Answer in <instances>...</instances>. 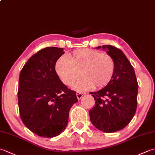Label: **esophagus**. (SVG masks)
Segmentation results:
<instances>
[{"label": "esophagus", "instance_id": "34e87169", "mask_svg": "<svg viewBox=\"0 0 155 155\" xmlns=\"http://www.w3.org/2000/svg\"><path fill=\"white\" fill-rule=\"evenodd\" d=\"M85 94L84 93H80V92H77V97L78 100H80L81 98L83 97Z\"/></svg>", "mask_w": 155, "mask_h": 155}]
</instances>
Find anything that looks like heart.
<instances>
[{"label":"heart","mask_w":155,"mask_h":155,"mask_svg":"<svg viewBox=\"0 0 155 155\" xmlns=\"http://www.w3.org/2000/svg\"><path fill=\"white\" fill-rule=\"evenodd\" d=\"M115 61L110 55L89 48H80L72 52L68 58L62 57L57 61L55 71L61 81L67 86L82 78L73 89L84 92L94 86L102 88L107 85L115 72Z\"/></svg>","instance_id":"obj_1"}]
</instances>
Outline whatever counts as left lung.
<instances>
[{
    "label": "left lung",
    "mask_w": 155,
    "mask_h": 155,
    "mask_svg": "<svg viewBox=\"0 0 155 155\" xmlns=\"http://www.w3.org/2000/svg\"><path fill=\"white\" fill-rule=\"evenodd\" d=\"M103 48L115 61L113 78L100 91L91 93L95 105L89 110L90 120L97 129L114 133L123 129L132 120L137 107L138 83L133 66L120 49L111 45Z\"/></svg>",
    "instance_id": "8db88e82"
}]
</instances>
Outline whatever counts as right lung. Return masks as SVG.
<instances>
[{
  "instance_id": "obj_1",
  "label": "right lung",
  "mask_w": 155,
  "mask_h": 155,
  "mask_svg": "<svg viewBox=\"0 0 155 155\" xmlns=\"http://www.w3.org/2000/svg\"><path fill=\"white\" fill-rule=\"evenodd\" d=\"M63 48L47 47L28 59L19 77L18 103L22 121L37 135L52 138L67 127L76 92L62 83L55 71Z\"/></svg>"
}]
</instances>
